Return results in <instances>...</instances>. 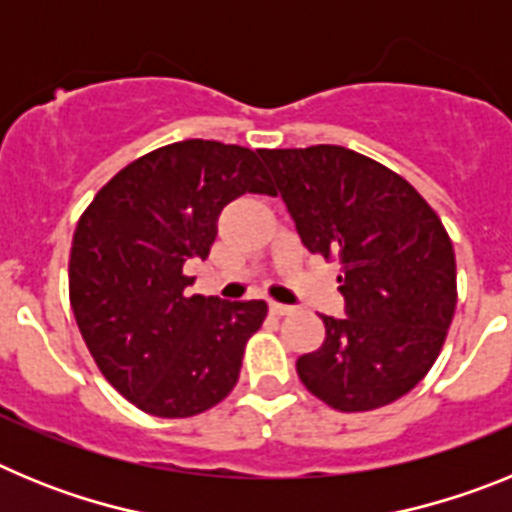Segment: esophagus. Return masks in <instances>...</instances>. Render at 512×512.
<instances>
[{
    "mask_svg": "<svg viewBox=\"0 0 512 512\" xmlns=\"http://www.w3.org/2000/svg\"><path fill=\"white\" fill-rule=\"evenodd\" d=\"M269 310L274 312V315H289V312L295 310V307L289 305H282V302H269Z\"/></svg>",
    "mask_w": 512,
    "mask_h": 512,
    "instance_id": "obj_1",
    "label": "esophagus"
}]
</instances>
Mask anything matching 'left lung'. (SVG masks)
<instances>
[{
  "label": "left lung",
  "instance_id": "8db88e82",
  "mask_svg": "<svg viewBox=\"0 0 512 512\" xmlns=\"http://www.w3.org/2000/svg\"><path fill=\"white\" fill-rule=\"evenodd\" d=\"M310 253L341 264L346 318L297 359L312 395L341 413L408 395L441 354L456 259L433 207L400 174L343 146L259 151Z\"/></svg>",
  "mask_w": 512,
  "mask_h": 512
}]
</instances>
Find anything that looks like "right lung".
I'll return each instance as SVG.
<instances>
[{
  "label": "right lung",
  "mask_w": 512,
  "mask_h": 512,
  "mask_svg": "<svg viewBox=\"0 0 512 512\" xmlns=\"http://www.w3.org/2000/svg\"><path fill=\"white\" fill-rule=\"evenodd\" d=\"M246 192L274 194L259 156L192 138L117 171L79 217L71 310L99 372L143 413L192 418L238 382L266 302L187 297L184 264L207 259L217 217Z\"/></svg>",
  "instance_id": "obj_1"
}]
</instances>
